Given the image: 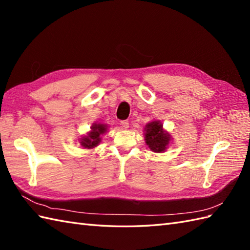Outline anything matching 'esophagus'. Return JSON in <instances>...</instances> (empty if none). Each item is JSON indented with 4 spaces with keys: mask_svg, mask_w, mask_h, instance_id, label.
Wrapping results in <instances>:
<instances>
[{
    "mask_svg": "<svg viewBox=\"0 0 250 250\" xmlns=\"http://www.w3.org/2000/svg\"><path fill=\"white\" fill-rule=\"evenodd\" d=\"M120 125H121V128H124V129L129 128V121H126V120H122L120 122Z\"/></svg>",
    "mask_w": 250,
    "mask_h": 250,
    "instance_id": "esophagus-1",
    "label": "esophagus"
}]
</instances>
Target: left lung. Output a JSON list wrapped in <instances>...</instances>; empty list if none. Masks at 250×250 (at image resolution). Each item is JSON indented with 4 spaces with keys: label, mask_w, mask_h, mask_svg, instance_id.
<instances>
[{
    "label": "left lung",
    "mask_w": 250,
    "mask_h": 250,
    "mask_svg": "<svg viewBox=\"0 0 250 250\" xmlns=\"http://www.w3.org/2000/svg\"><path fill=\"white\" fill-rule=\"evenodd\" d=\"M145 141L150 150L163 152L167 149L171 135L163 130V125L159 120L151 121L145 126Z\"/></svg>",
    "instance_id": "obj_1"
}]
</instances>
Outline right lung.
<instances>
[{"mask_svg":"<svg viewBox=\"0 0 250 250\" xmlns=\"http://www.w3.org/2000/svg\"><path fill=\"white\" fill-rule=\"evenodd\" d=\"M106 131H107V125H102V124H93L91 125V131L89 132V133L83 136V139H81V145L83 148H87V149H91V148L97 147L100 142L101 139H102V136L104 133H106Z\"/></svg>","mask_w":250,"mask_h":250,"instance_id":"right-lung-1","label":"right lung"}]
</instances>
